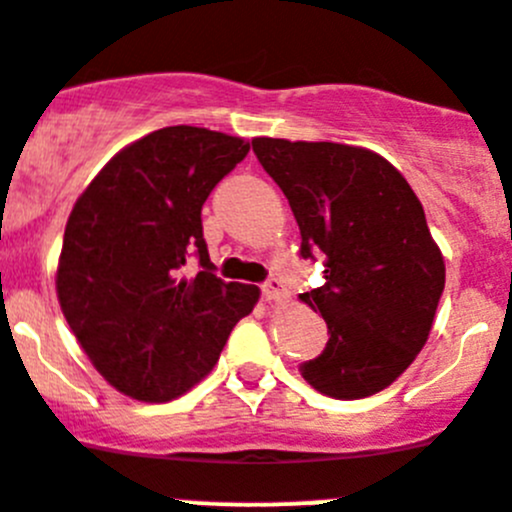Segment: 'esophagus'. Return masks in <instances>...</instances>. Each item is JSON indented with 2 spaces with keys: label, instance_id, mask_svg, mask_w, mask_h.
<instances>
[{
  "label": "esophagus",
  "instance_id": "obj_1",
  "mask_svg": "<svg viewBox=\"0 0 512 512\" xmlns=\"http://www.w3.org/2000/svg\"><path fill=\"white\" fill-rule=\"evenodd\" d=\"M260 290H262V298H265V300L288 298V290H285L283 280H280V278H267L265 283L260 285Z\"/></svg>",
  "mask_w": 512,
  "mask_h": 512
}]
</instances>
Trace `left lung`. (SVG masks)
<instances>
[{"instance_id": "obj_1", "label": "left lung", "mask_w": 512, "mask_h": 512, "mask_svg": "<svg viewBox=\"0 0 512 512\" xmlns=\"http://www.w3.org/2000/svg\"><path fill=\"white\" fill-rule=\"evenodd\" d=\"M252 151L293 209L300 257L323 260V285L300 298L323 315L328 343L300 374L333 399L386 389L427 343L444 290L422 202L366 148L255 138Z\"/></svg>"}]
</instances>
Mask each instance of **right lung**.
<instances>
[{
    "label": "right lung",
    "mask_w": 512,
    "mask_h": 512,
    "mask_svg": "<svg viewBox=\"0 0 512 512\" xmlns=\"http://www.w3.org/2000/svg\"><path fill=\"white\" fill-rule=\"evenodd\" d=\"M247 151L209 128H159L113 156L70 212L60 308L95 369L133 399L169 401L202 381L260 298L217 278L202 232L204 202Z\"/></svg>",
    "instance_id": "1"
}]
</instances>
